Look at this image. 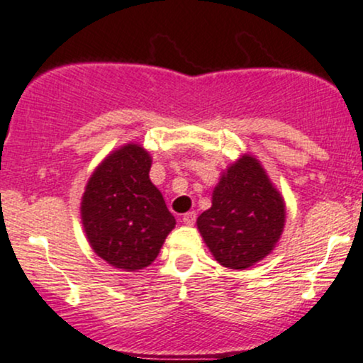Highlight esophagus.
I'll return each instance as SVG.
<instances>
[{"instance_id":"34e87169","label":"esophagus","mask_w":363,"mask_h":363,"mask_svg":"<svg viewBox=\"0 0 363 363\" xmlns=\"http://www.w3.org/2000/svg\"><path fill=\"white\" fill-rule=\"evenodd\" d=\"M195 220H196V213L195 212H189V213H185V216L182 217V222L185 223V225H194Z\"/></svg>"}]
</instances>
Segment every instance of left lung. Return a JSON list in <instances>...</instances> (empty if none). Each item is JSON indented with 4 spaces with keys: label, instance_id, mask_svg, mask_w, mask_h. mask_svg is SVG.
<instances>
[{
    "label": "left lung",
    "instance_id": "left-lung-1",
    "mask_svg": "<svg viewBox=\"0 0 363 363\" xmlns=\"http://www.w3.org/2000/svg\"><path fill=\"white\" fill-rule=\"evenodd\" d=\"M286 203L256 156L242 155L220 173L212 207L196 229L216 261L247 269L274 250L283 235Z\"/></svg>",
    "mask_w": 363,
    "mask_h": 363
}]
</instances>
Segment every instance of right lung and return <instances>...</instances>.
<instances>
[{"label":"right lung","mask_w":363,"mask_h":363,"mask_svg":"<svg viewBox=\"0 0 363 363\" xmlns=\"http://www.w3.org/2000/svg\"><path fill=\"white\" fill-rule=\"evenodd\" d=\"M151 155L136 143L118 147L89 178L80 202L94 252L121 271H140L158 257L174 217L150 180Z\"/></svg>","instance_id":"1"}]
</instances>
